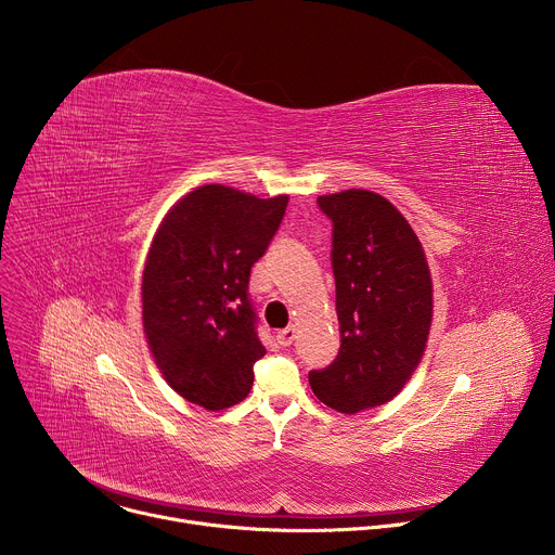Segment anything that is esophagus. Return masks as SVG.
<instances>
[{
	"label": "esophagus",
	"mask_w": 555,
	"mask_h": 555,
	"mask_svg": "<svg viewBox=\"0 0 555 555\" xmlns=\"http://www.w3.org/2000/svg\"><path fill=\"white\" fill-rule=\"evenodd\" d=\"M294 338H296V330H294V327L281 330V332L276 334V340H279V345H281V347H289V345L294 343Z\"/></svg>",
	"instance_id": "1"
}]
</instances>
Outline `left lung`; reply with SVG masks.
<instances>
[{"mask_svg": "<svg viewBox=\"0 0 555 555\" xmlns=\"http://www.w3.org/2000/svg\"><path fill=\"white\" fill-rule=\"evenodd\" d=\"M332 221L340 349L309 371L315 398L338 413L379 406L417 369L433 319V285L417 234L388 199L351 189L319 197Z\"/></svg>", "mask_w": 555, "mask_h": 555, "instance_id": "left-lung-1", "label": "left lung"}]
</instances>
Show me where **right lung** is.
Returning a JSON list of instances; mask_svg holds the SVG:
<instances>
[{
	"mask_svg": "<svg viewBox=\"0 0 555 555\" xmlns=\"http://www.w3.org/2000/svg\"><path fill=\"white\" fill-rule=\"evenodd\" d=\"M287 202L206 184L182 197L153 236L142 274L149 349L171 388L206 411L240 404L266 356L248 285Z\"/></svg>",
	"mask_w": 555,
	"mask_h": 555,
	"instance_id": "right-lung-1",
	"label": "right lung"
}]
</instances>
